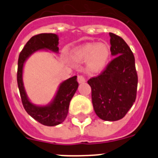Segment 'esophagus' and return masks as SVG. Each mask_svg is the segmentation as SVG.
Instances as JSON below:
<instances>
[{"instance_id": "obj_1", "label": "esophagus", "mask_w": 158, "mask_h": 158, "mask_svg": "<svg viewBox=\"0 0 158 158\" xmlns=\"http://www.w3.org/2000/svg\"><path fill=\"white\" fill-rule=\"evenodd\" d=\"M77 81L78 83L82 84V83H85V82L86 81V80H85V78L84 77V76H82V75H79V76L77 77Z\"/></svg>"}]
</instances>
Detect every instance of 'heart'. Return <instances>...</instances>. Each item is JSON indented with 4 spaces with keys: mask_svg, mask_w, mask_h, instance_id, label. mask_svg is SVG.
Here are the masks:
<instances>
[{
    "mask_svg": "<svg viewBox=\"0 0 158 158\" xmlns=\"http://www.w3.org/2000/svg\"><path fill=\"white\" fill-rule=\"evenodd\" d=\"M69 58L77 62L87 61V69L92 73L104 70L111 58V48L105 43H87L71 50Z\"/></svg>",
    "mask_w": 158,
    "mask_h": 158,
    "instance_id": "heart-1",
    "label": "heart"
}]
</instances>
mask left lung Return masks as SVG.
I'll list each match as a JSON object with an SVG mask.
<instances>
[{"instance_id": "left-lung-1", "label": "left lung", "mask_w": 158, "mask_h": 158, "mask_svg": "<svg viewBox=\"0 0 158 158\" xmlns=\"http://www.w3.org/2000/svg\"><path fill=\"white\" fill-rule=\"evenodd\" d=\"M114 59L100 76L89 79L97 116L105 121L123 118L136 99L138 75L134 54L122 38L109 33Z\"/></svg>"}]
</instances>
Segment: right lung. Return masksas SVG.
<instances>
[{"label":"right lung","instance_id":"add662e5","mask_svg":"<svg viewBox=\"0 0 158 158\" xmlns=\"http://www.w3.org/2000/svg\"><path fill=\"white\" fill-rule=\"evenodd\" d=\"M58 40V35L52 33H43L33 36L26 43L18 59L17 84L23 107L34 119L48 127L57 126L66 118L70 100L78 88L77 77H72L60 83L50 103L45 105H38L31 101L25 90L23 80V66L27 60L37 51H51L58 54L59 52Z\"/></svg>","mask_w":158,"mask_h":158}]
</instances>
